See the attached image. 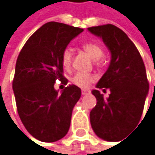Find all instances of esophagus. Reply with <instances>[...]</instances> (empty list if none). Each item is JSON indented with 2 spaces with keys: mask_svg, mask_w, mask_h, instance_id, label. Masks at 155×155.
I'll return each instance as SVG.
<instances>
[{
  "mask_svg": "<svg viewBox=\"0 0 155 155\" xmlns=\"http://www.w3.org/2000/svg\"><path fill=\"white\" fill-rule=\"evenodd\" d=\"M88 94H90V90H88V89H83V90H82V94H83V95Z\"/></svg>",
  "mask_w": 155,
  "mask_h": 155,
  "instance_id": "esophagus-1",
  "label": "esophagus"
}]
</instances>
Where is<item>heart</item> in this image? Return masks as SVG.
I'll return each instance as SVG.
<instances>
[{
  "instance_id": "1",
  "label": "heart",
  "mask_w": 155,
  "mask_h": 155,
  "mask_svg": "<svg viewBox=\"0 0 155 155\" xmlns=\"http://www.w3.org/2000/svg\"><path fill=\"white\" fill-rule=\"evenodd\" d=\"M82 48L85 53H87L89 56L94 59L97 60V62L99 63H103V55L105 53L104 48L102 47L101 44H99L97 42H86L82 45ZM72 61V53L69 48H66L63 50L61 54V63L64 69L68 70L70 69ZM94 80V77L92 74L89 73H84V72H77L73 75L71 78V82L81 88H87L90 84Z\"/></svg>"
}]
</instances>
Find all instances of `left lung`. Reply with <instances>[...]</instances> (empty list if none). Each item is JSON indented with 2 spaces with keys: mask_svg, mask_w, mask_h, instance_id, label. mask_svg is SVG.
I'll return each instance as SVG.
<instances>
[{
  "mask_svg": "<svg viewBox=\"0 0 155 155\" xmlns=\"http://www.w3.org/2000/svg\"><path fill=\"white\" fill-rule=\"evenodd\" d=\"M88 30L100 37L111 52L110 65L96 84L104 92L108 88L110 94L104 99L99 90L92 91L96 106L90 112V122L99 138L112 141L138 125L149 82L139 50L122 30L110 24Z\"/></svg>",
  "mask_w": 155,
  "mask_h": 155,
  "instance_id": "8db88e82",
  "label": "left lung"
}]
</instances>
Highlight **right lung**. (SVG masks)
Wrapping results in <instances>:
<instances>
[{"label": "right lung", "mask_w": 155, "mask_h": 155, "mask_svg": "<svg viewBox=\"0 0 155 155\" xmlns=\"http://www.w3.org/2000/svg\"><path fill=\"white\" fill-rule=\"evenodd\" d=\"M83 31L62 23H47L27 39L18 55L13 80L17 112L26 130L38 140H59L70 129L81 89L69 84L59 94L54 84L57 80L68 84L61 54Z\"/></svg>", "instance_id": "right-lung-1"}]
</instances>
